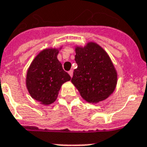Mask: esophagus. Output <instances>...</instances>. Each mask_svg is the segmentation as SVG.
Masks as SVG:
<instances>
[{
    "label": "esophagus",
    "instance_id": "1",
    "mask_svg": "<svg viewBox=\"0 0 147 147\" xmlns=\"http://www.w3.org/2000/svg\"><path fill=\"white\" fill-rule=\"evenodd\" d=\"M69 76H71V77H72V76H73V70H70V71H69Z\"/></svg>",
    "mask_w": 147,
    "mask_h": 147
}]
</instances>
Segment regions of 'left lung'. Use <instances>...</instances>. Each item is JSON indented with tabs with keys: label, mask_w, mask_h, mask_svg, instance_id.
Instances as JSON below:
<instances>
[{
	"label": "left lung",
	"mask_w": 147,
	"mask_h": 147,
	"mask_svg": "<svg viewBox=\"0 0 147 147\" xmlns=\"http://www.w3.org/2000/svg\"><path fill=\"white\" fill-rule=\"evenodd\" d=\"M75 56L77 69L71 82L88 102L98 103L113 93L117 84L116 70L104 49L94 42L77 47Z\"/></svg>",
	"instance_id": "obj_1"
}]
</instances>
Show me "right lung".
Here are the masks:
<instances>
[{"label":"right lung","mask_w":147,"mask_h":147,"mask_svg":"<svg viewBox=\"0 0 147 147\" xmlns=\"http://www.w3.org/2000/svg\"><path fill=\"white\" fill-rule=\"evenodd\" d=\"M57 49H45L34 59L26 75V87L31 97L43 105L57 98L61 85L71 77L58 60Z\"/></svg>","instance_id":"obj_1"}]
</instances>
